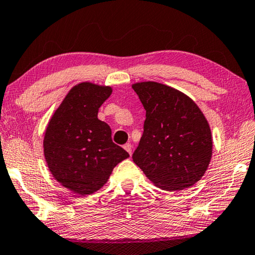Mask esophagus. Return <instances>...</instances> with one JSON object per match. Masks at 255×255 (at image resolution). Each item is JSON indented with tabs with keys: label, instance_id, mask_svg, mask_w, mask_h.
Returning <instances> with one entry per match:
<instances>
[{
	"label": "esophagus",
	"instance_id": "obj_1",
	"mask_svg": "<svg viewBox=\"0 0 255 255\" xmlns=\"http://www.w3.org/2000/svg\"><path fill=\"white\" fill-rule=\"evenodd\" d=\"M124 148L126 149V151L129 153V155L131 156V154H132V145H131V144H129V143H127V144H125V145H124Z\"/></svg>",
	"mask_w": 255,
	"mask_h": 255
}]
</instances>
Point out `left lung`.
Returning a JSON list of instances; mask_svg holds the SVG:
<instances>
[{
  "mask_svg": "<svg viewBox=\"0 0 255 255\" xmlns=\"http://www.w3.org/2000/svg\"><path fill=\"white\" fill-rule=\"evenodd\" d=\"M146 110L132 161L157 187L181 191L196 184L212 156V135L203 112L176 88L156 82L131 85Z\"/></svg>",
  "mask_w": 255,
  "mask_h": 255,
  "instance_id": "8db88e82",
  "label": "left lung"
}]
</instances>
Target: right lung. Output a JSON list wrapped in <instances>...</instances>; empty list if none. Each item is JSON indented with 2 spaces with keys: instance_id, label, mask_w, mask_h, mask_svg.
Here are the masks:
<instances>
[{
  "instance_id": "1",
  "label": "right lung",
  "mask_w": 255,
  "mask_h": 255,
  "mask_svg": "<svg viewBox=\"0 0 255 255\" xmlns=\"http://www.w3.org/2000/svg\"><path fill=\"white\" fill-rule=\"evenodd\" d=\"M111 86L75 85L48 121L43 139L48 170L58 183L80 196L107 184L113 168L128 153L112 142L109 125L98 118Z\"/></svg>"
}]
</instances>
